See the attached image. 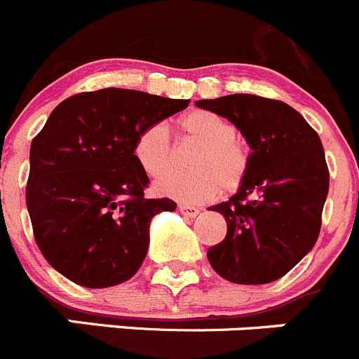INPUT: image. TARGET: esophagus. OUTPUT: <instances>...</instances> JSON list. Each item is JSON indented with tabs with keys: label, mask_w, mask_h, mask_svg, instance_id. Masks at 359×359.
Segmentation results:
<instances>
[{
	"label": "esophagus",
	"mask_w": 359,
	"mask_h": 359,
	"mask_svg": "<svg viewBox=\"0 0 359 359\" xmlns=\"http://www.w3.org/2000/svg\"><path fill=\"white\" fill-rule=\"evenodd\" d=\"M180 214H184L186 217H196L200 214V209L196 207H191V205H179Z\"/></svg>",
	"instance_id": "obj_1"
}]
</instances>
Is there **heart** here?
<instances>
[{
  "mask_svg": "<svg viewBox=\"0 0 359 359\" xmlns=\"http://www.w3.org/2000/svg\"><path fill=\"white\" fill-rule=\"evenodd\" d=\"M182 138L198 145L189 159V173H166L156 182L159 195L186 205H198L219 195L239 189L251 164V150L237 136V129L225 116L195 109L179 120ZM134 157L149 175L168 172L175 161L168 127L157 122L145 127L134 142Z\"/></svg>",
  "mask_w": 359,
  "mask_h": 359,
  "instance_id": "heart-1",
  "label": "heart"
}]
</instances>
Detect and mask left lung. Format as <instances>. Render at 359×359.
I'll list each match as a JSON object with an SVG mask.
<instances>
[{
  "label": "left lung",
  "mask_w": 359,
  "mask_h": 359,
  "mask_svg": "<svg viewBox=\"0 0 359 359\" xmlns=\"http://www.w3.org/2000/svg\"><path fill=\"white\" fill-rule=\"evenodd\" d=\"M196 106L229 118L251 149L250 172L236 195L210 207L226 219V236L209 248L207 259L232 283H271L319 237L330 189L319 134L281 100L233 93Z\"/></svg>",
  "instance_id": "obj_1"
}]
</instances>
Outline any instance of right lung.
<instances>
[{"mask_svg": "<svg viewBox=\"0 0 359 359\" xmlns=\"http://www.w3.org/2000/svg\"><path fill=\"white\" fill-rule=\"evenodd\" d=\"M189 100L104 88L60 102L32 142L26 205L36 246L60 274L104 289L136 274L156 214L170 198H145L149 177L134 157L145 127Z\"/></svg>", "mask_w": 359, "mask_h": 359, "instance_id": "obj_1", "label": "right lung"}]
</instances>
